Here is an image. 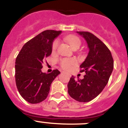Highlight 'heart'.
<instances>
[{
    "label": "heart",
    "mask_w": 128,
    "mask_h": 128,
    "mask_svg": "<svg viewBox=\"0 0 128 128\" xmlns=\"http://www.w3.org/2000/svg\"><path fill=\"white\" fill-rule=\"evenodd\" d=\"M66 40L69 42V45L70 46L72 49H74L76 47H80V44H81V41L79 39L78 37L75 36H69L66 38ZM58 45H59V40H55L52 43V51H55L58 48ZM76 63V60L75 59L73 58H70V59H62L60 60V64L62 68L63 69H70V67L72 65Z\"/></svg>",
    "instance_id": "1"
}]
</instances>
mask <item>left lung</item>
I'll use <instances>...</instances> for the list:
<instances>
[{
  "mask_svg": "<svg viewBox=\"0 0 128 128\" xmlns=\"http://www.w3.org/2000/svg\"><path fill=\"white\" fill-rule=\"evenodd\" d=\"M83 37L89 49L86 59L80 64L83 79L76 80L72 76L68 84V93L77 101L86 102L97 97L108 82L114 68L112 54L108 47L89 32H77Z\"/></svg>",
  "mask_w": 128,
  "mask_h": 128,
  "instance_id": "obj_1",
  "label": "left lung"
}]
</instances>
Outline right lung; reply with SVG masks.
I'll return each mask as SVG.
<instances>
[{
    "instance_id": "add662e5",
    "label": "right lung",
    "mask_w": 128,
    "mask_h": 128,
    "mask_svg": "<svg viewBox=\"0 0 128 128\" xmlns=\"http://www.w3.org/2000/svg\"><path fill=\"white\" fill-rule=\"evenodd\" d=\"M61 31L46 30L23 46L16 60L15 78L20 94L27 102L37 104L48 97L50 84L60 74L54 69L49 74L41 69L52 52V44Z\"/></svg>"
}]
</instances>
